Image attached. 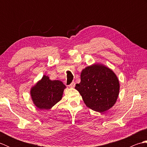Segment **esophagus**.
<instances>
[{
  "label": "esophagus",
  "instance_id": "34e87169",
  "mask_svg": "<svg viewBox=\"0 0 147 147\" xmlns=\"http://www.w3.org/2000/svg\"><path fill=\"white\" fill-rule=\"evenodd\" d=\"M69 86L70 87V88H74V86H75V83L74 82H72L69 85Z\"/></svg>",
  "mask_w": 147,
  "mask_h": 147
}]
</instances>
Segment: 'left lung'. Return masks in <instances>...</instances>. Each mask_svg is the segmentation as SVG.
Segmentation results:
<instances>
[{"label":"left lung","instance_id":"8db88e82","mask_svg":"<svg viewBox=\"0 0 147 147\" xmlns=\"http://www.w3.org/2000/svg\"><path fill=\"white\" fill-rule=\"evenodd\" d=\"M87 107L98 112L111 108L119 92V83L111 69L93 64L83 69L81 82L75 86Z\"/></svg>","mask_w":147,"mask_h":147}]
</instances>
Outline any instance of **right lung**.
<instances>
[{"label":"right lung","instance_id":"add662e5","mask_svg":"<svg viewBox=\"0 0 147 147\" xmlns=\"http://www.w3.org/2000/svg\"><path fill=\"white\" fill-rule=\"evenodd\" d=\"M65 86L59 80H51L45 75L30 91L34 104L40 109L49 110L62 98Z\"/></svg>","mask_w":147,"mask_h":147}]
</instances>
